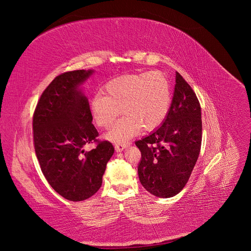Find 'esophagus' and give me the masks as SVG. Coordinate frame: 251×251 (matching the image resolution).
<instances>
[{
	"mask_svg": "<svg viewBox=\"0 0 251 251\" xmlns=\"http://www.w3.org/2000/svg\"><path fill=\"white\" fill-rule=\"evenodd\" d=\"M127 147H130V142H118V143H115V150H116V151H124Z\"/></svg>",
	"mask_w": 251,
	"mask_h": 251,
	"instance_id": "esophagus-1",
	"label": "esophagus"
}]
</instances>
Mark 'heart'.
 <instances>
[{
	"mask_svg": "<svg viewBox=\"0 0 251 251\" xmlns=\"http://www.w3.org/2000/svg\"><path fill=\"white\" fill-rule=\"evenodd\" d=\"M104 95L97 93L90 103L94 123L110 128L118 116L125 117L113 126L108 137L124 141L137 131H151L168 116L172 104V89L161 72H144L119 76L104 87Z\"/></svg>",
	"mask_w": 251,
	"mask_h": 251,
	"instance_id": "b5f03b06",
	"label": "heart"
}]
</instances>
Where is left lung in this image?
Listing matches in <instances>:
<instances>
[{"mask_svg": "<svg viewBox=\"0 0 251 251\" xmlns=\"http://www.w3.org/2000/svg\"><path fill=\"white\" fill-rule=\"evenodd\" d=\"M202 142L201 107L196 93L176 72L170 112L155 132L135 142L141 151L138 176L151 195L170 198L185 186Z\"/></svg>", "mask_w": 251, "mask_h": 251, "instance_id": "obj_1", "label": "left lung"}]
</instances>
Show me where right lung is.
I'll return each mask as SVG.
<instances>
[{
	"label": "right lung",
	"instance_id": "right-lung-1",
	"mask_svg": "<svg viewBox=\"0 0 251 251\" xmlns=\"http://www.w3.org/2000/svg\"><path fill=\"white\" fill-rule=\"evenodd\" d=\"M92 70L59 74L44 90L33 113V146L48 183L65 199L78 202L100 188L113 144L100 140L88 98L78 90ZM88 144L95 148L85 151Z\"/></svg>",
	"mask_w": 251,
	"mask_h": 251
}]
</instances>
